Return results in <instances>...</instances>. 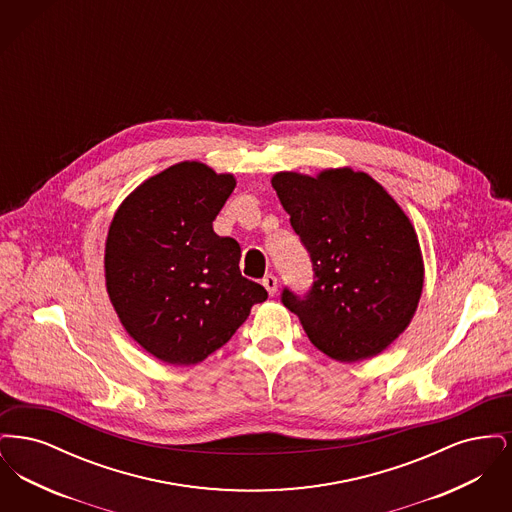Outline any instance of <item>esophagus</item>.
<instances>
[{"label":"esophagus","instance_id":"esophagus-1","mask_svg":"<svg viewBox=\"0 0 512 512\" xmlns=\"http://www.w3.org/2000/svg\"><path fill=\"white\" fill-rule=\"evenodd\" d=\"M263 286H265L268 295H274L276 290H278V280H276V276H274V274H267V276L263 278Z\"/></svg>","mask_w":512,"mask_h":512}]
</instances>
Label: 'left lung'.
<instances>
[{
  "label": "left lung",
  "mask_w": 512,
  "mask_h": 512,
  "mask_svg": "<svg viewBox=\"0 0 512 512\" xmlns=\"http://www.w3.org/2000/svg\"><path fill=\"white\" fill-rule=\"evenodd\" d=\"M272 188L315 278L303 295L284 288L282 303L328 357L355 363L378 355L409 326L422 293L411 220L365 172H278Z\"/></svg>",
  "instance_id": "8db88e82"
}]
</instances>
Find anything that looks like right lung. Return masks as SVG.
I'll return each instance as SVG.
<instances>
[{
  "label": "right lung",
  "mask_w": 512,
  "mask_h": 512,
  "mask_svg": "<svg viewBox=\"0 0 512 512\" xmlns=\"http://www.w3.org/2000/svg\"><path fill=\"white\" fill-rule=\"evenodd\" d=\"M232 174L178 163L124 199L109 226L105 282L126 332L169 365H195L268 297L240 272V244L213 220L234 192Z\"/></svg>",
  "instance_id": "add662e5"
}]
</instances>
